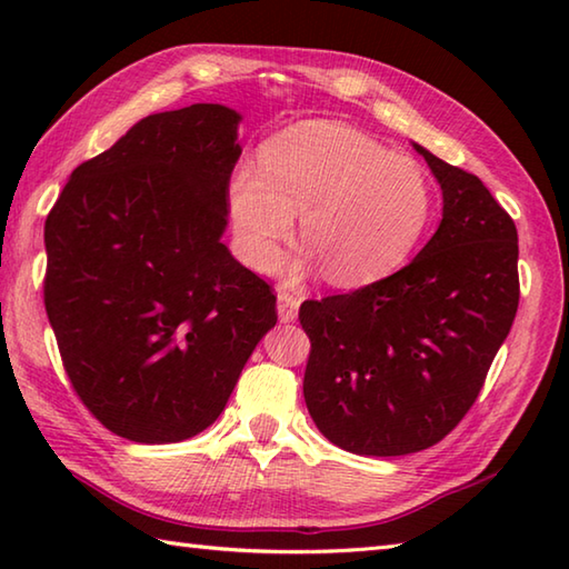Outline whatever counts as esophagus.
I'll return each instance as SVG.
<instances>
[{"label": "esophagus", "instance_id": "esophagus-1", "mask_svg": "<svg viewBox=\"0 0 569 569\" xmlns=\"http://www.w3.org/2000/svg\"><path fill=\"white\" fill-rule=\"evenodd\" d=\"M298 306L300 300L293 293L278 291V318L281 322H293L298 318Z\"/></svg>", "mask_w": 569, "mask_h": 569}]
</instances>
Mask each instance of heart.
<instances>
[{
	"instance_id": "obj_1",
	"label": "heart",
	"mask_w": 569,
	"mask_h": 569,
	"mask_svg": "<svg viewBox=\"0 0 569 569\" xmlns=\"http://www.w3.org/2000/svg\"><path fill=\"white\" fill-rule=\"evenodd\" d=\"M296 212L300 237L337 286L398 269L426 234L432 190L420 163L340 122H303L273 137L261 163L229 180V214L241 257L269 269Z\"/></svg>"
}]
</instances>
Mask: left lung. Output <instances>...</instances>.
Listing matches in <instances>:
<instances>
[{"label":"left lung","instance_id":"1","mask_svg":"<svg viewBox=\"0 0 569 569\" xmlns=\"http://www.w3.org/2000/svg\"><path fill=\"white\" fill-rule=\"evenodd\" d=\"M442 188V222L401 271L306 300L303 396L347 452L428 450L467 416L518 310V232L487 186L413 143Z\"/></svg>","mask_w":569,"mask_h":569}]
</instances>
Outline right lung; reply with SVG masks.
I'll use <instances>...</instances> for the list:
<instances>
[{
    "label": "right lung",
    "mask_w": 569,
    "mask_h": 569,
    "mask_svg": "<svg viewBox=\"0 0 569 569\" xmlns=\"http://www.w3.org/2000/svg\"><path fill=\"white\" fill-rule=\"evenodd\" d=\"M239 114L143 117L70 173L46 217L43 303L72 389L131 442H180L222 413L276 325L271 286L222 244Z\"/></svg>",
    "instance_id": "obj_1"
}]
</instances>
